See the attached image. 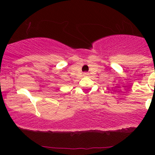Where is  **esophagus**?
Returning <instances> with one entry per match:
<instances>
[{"mask_svg":"<svg viewBox=\"0 0 155 155\" xmlns=\"http://www.w3.org/2000/svg\"><path fill=\"white\" fill-rule=\"evenodd\" d=\"M85 75H87V73H85Z\"/></svg>","mask_w":155,"mask_h":155,"instance_id":"1","label":"esophagus"}]
</instances>
